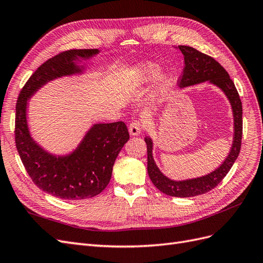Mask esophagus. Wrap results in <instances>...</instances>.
I'll return each mask as SVG.
<instances>
[{"mask_svg":"<svg viewBox=\"0 0 263 263\" xmlns=\"http://www.w3.org/2000/svg\"><path fill=\"white\" fill-rule=\"evenodd\" d=\"M142 128H144V125L140 121H135L129 125V135L130 136H138L139 134H141Z\"/></svg>","mask_w":263,"mask_h":263,"instance_id":"1","label":"esophagus"}]
</instances>
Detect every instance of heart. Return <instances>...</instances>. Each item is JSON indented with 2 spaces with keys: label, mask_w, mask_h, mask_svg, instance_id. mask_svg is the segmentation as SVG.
Segmentation results:
<instances>
[{
  "label": "heart",
  "mask_w": 263,
  "mask_h": 263,
  "mask_svg": "<svg viewBox=\"0 0 263 263\" xmlns=\"http://www.w3.org/2000/svg\"><path fill=\"white\" fill-rule=\"evenodd\" d=\"M160 76V67L154 62L142 61L135 65L125 76L126 85L133 90L149 86ZM173 87V79L168 74L160 76L156 86V97L163 98Z\"/></svg>",
  "instance_id": "heart-1"
}]
</instances>
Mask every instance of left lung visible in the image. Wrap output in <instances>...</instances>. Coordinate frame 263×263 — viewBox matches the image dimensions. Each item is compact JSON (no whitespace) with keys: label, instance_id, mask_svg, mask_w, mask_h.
<instances>
[{"label":"left lung","instance_id":"obj_1","mask_svg":"<svg viewBox=\"0 0 263 263\" xmlns=\"http://www.w3.org/2000/svg\"><path fill=\"white\" fill-rule=\"evenodd\" d=\"M184 55V69L180 81V87H186L209 81L225 93L233 109L234 139L227 158L217 169L203 177L176 181L171 180L158 168L153 156V139L145 138L148 155V174L154 185L162 193L176 197H192L208 193L217 186L232 169L240 153L242 138V105L239 94L227 71L210 55L196 50L193 47L179 46Z\"/></svg>","mask_w":263,"mask_h":263}]
</instances>
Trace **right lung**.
<instances>
[{"label":"right lung","mask_w":263,"mask_h":263,"mask_svg":"<svg viewBox=\"0 0 263 263\" xmlns=\"http://www.w3.org/2000/svg\"><path fill=\"white\" fill-rule=\"evenodd\" d=\"M99 52V49L60 52L35 71L18 95L15 142L21 160L39 189L61 200L91 198L107 186L119 151L129 139L128 129L123 122L94 124L72 153L57 156L45 150L31 137L27 123V101L55 79L82 74L85 67L79 63Z\"/></svg>","instance_id":"1"}]
</instances>
